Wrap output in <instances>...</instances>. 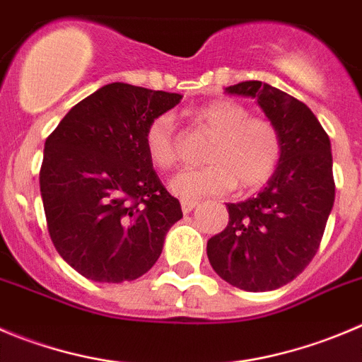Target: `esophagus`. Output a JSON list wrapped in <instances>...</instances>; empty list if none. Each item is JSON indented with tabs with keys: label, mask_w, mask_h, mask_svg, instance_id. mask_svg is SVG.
I'll return each instance as SVG.
<instances>
[{
	"label": "esophagus",
	"mask_w": 362,
	"mask_h": 362,
	"mask_svg": "<svg viewBox=\"0 0 362 362\" xmlns=\"http://www.w3.org/2000/svg\"><path fill=\"white\" fill-rule=\"evenodd\" d=\"M197 202H182V211H184V214H189L191 211H194L197 209Z\"/></svg>",
	"instance_id": "obj_1"
}]
</instances>
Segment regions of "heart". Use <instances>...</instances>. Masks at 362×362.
<instances>
[{"label":"heart","instance_id":"obj_1","mask_svg":"<svg viewBox=\"0 0 362 362\" xmlns=\"http://www.w3.org/2000/svg\"><path fill=\"white\" fill-rule=\"evenodd\" d=\"M194 119L214 135L205 162L197 170H184L171 180L173 194L185 202L219 197L235 185L253 189L264 184L282 157V137L275 124L264 117H252L245 105L219 100L197 110ZM144 148L157 168L170 170L177 164L175 121L160 114L144 130Z\"/></svg>","mask_w":362,"mask_h":362}]
</instances>
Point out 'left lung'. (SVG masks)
I'll list each match as a JSON object with an SVG mask.
<instances>
[{
	"mask_svg": "<svg viewBox=\"0 0 362 362\" xmlns=\"http://www.w3.org/2000/svg\"><path fill=\"white\" fill-rule=\"evenodd\" d=\"M253 98L282 137V157L264 187L227 204V228L207 241L212 269L245 291H273L300 275L320 248L334 207L330 139L305 103L259 80L225 89Z\"/></svg>",
	"mask_w": 362,
	"mask_h": 362,
	"instance_id": "obj_1",
	"label": "left lung"
}]
</instances>
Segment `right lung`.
Instances as JSON below:
<instances>
[{"label":"right lung","instance_id":"add662e5","mask_svg":"<svg viewBox=\"0 0 362 362\" xmlns=\"http://www.w3.org/2000/svg\"><path fill=\"white\" fill-rule=\"evenodd\" d=\"M177 93L103 86L76 103L44 144L40 197L60 257L94 282L139 279L182 218L144 148L153 117Z\"/></svg>","mask_w":362,"mask_h":362}]
</instances>
